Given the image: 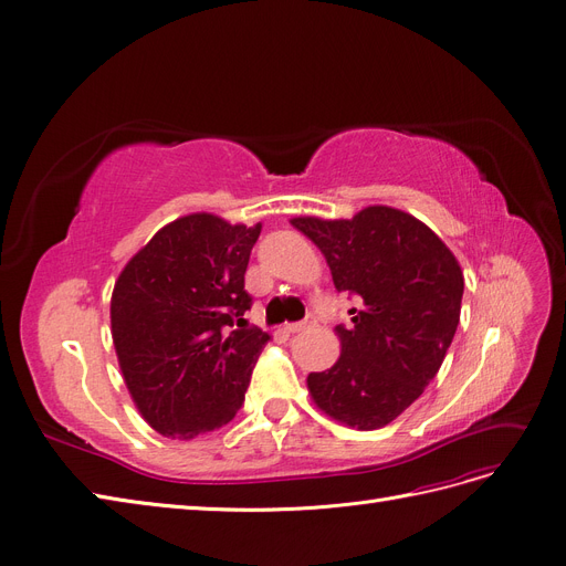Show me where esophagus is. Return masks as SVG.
Masks as SVG:
<instances>
[{"mask_svg":"<svg viewBox=\"0 0 566 566\" xmlns=\"http://www.w3.org/2000/svg\"><path fill=\"white\" fill-rule=\"evenodd\" d=\"M316 325V318L314 316H307L305 321H298V323H289L286 331L289 333H305V331H312Z\"/></svg>","mask_w":566,"mask_h":566,"instance_id":"34e87169","label":"esophagus"}]
</instances>
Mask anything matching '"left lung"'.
Masks as SVG:
<instances>
[{"mask_svg": "<svg viewBox=\"0 0 566 566\" xmlns=\"http://www.w3.org/2000/svg\"><path fill=\"white\" fill-rule=\"evenodd\" d=\"M291 224L323 252L335 289L360 298V310L348 312L350 328L337 325L339 360L307 376L310 395L346 427L390 424L424 392L454 339L461 265L424 222L390 206Z\"/></svg>", "mask_w": 566, "mask_h": 566, "instance_id": "8db88e82", "label": "left lung"}]
</instances>
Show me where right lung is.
<instances>
[{"instance_id":"add662e5","label":"right lung","mask_w":566,"mask_h":566,"mask_svg":"<svg viewBox=\"0 0 566 566\" xmlns=\"http://www.w3.org/2000/svg\"><path fill=\"white\" fill-rule=\"evenodd\" d=\"M261 224L192 213L163 227L118 275L112 339L142 418L190 440L229 424L271 335L248 325L250 252Z\"/></svg>"}]
</instances>
